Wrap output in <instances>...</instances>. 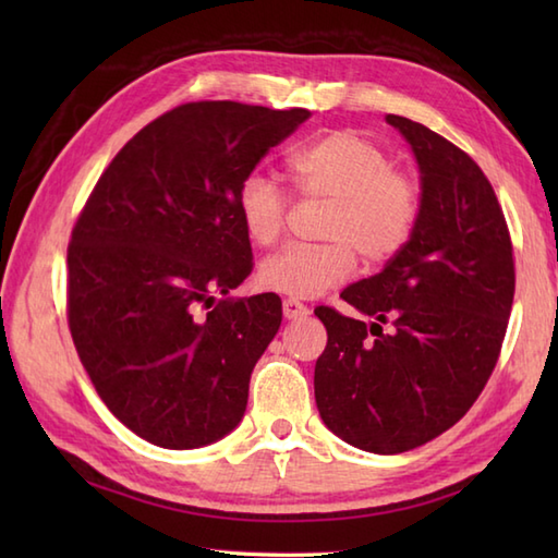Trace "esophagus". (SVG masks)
<instances>
[{"label": "esophagus", "instance_id": "34e87169", "mask_svg": "<svg viewBox=\"0 0 558 558\" xmlns=\"http://www.w3.org/2000/svg\"><path fill=\"white\" fill-rule=\"evenodd\" d=\"M282 314H286V318H304L306 314H310V310H306L302 302L288 298V300H282Z\"/></svg>", "mask_w": 558, "mask_h": 558}]
</instances>
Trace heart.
Instances as JSON below:
<instances>
[{
    "label": "heart",
    "instance_id": "heart-1",
    "mask_svg": "<svg viewBox=\"0 0 558 558\" xmlns=\"http://www.w3.org/2000/svg\"><path fill=\"white\" fill-rule=\"evenodd\" d=\"M304 198L326 201L322 225L326 244H292L258 268L260 286L288 298H316L340 286L354 268L393 258L417 228L422 189L412 174L396 170L393 158L357 132H330L298 148L288 160ZM236 208L248 240L276 244L288 225L290 196L268 174L244 177Z\"/></svg>",
    "mask_w": 558,
    "mask_h": 558
}]
</instances>
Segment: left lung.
I'll use <instances>...</instances> for the list:
<instances>
[{
  "mask_svg": "<svg viewBox=\"0 0 558 558\" xmlns=\"http://www.w3.org/2000/svg\"><path fill=\"white\" fill-rule=\"evenodd\" d=\"M386 120L420 162V222L381 272L340 292L372 324L314 310L328 330L314 396L342 441L393 456L450 429L487 386L511 316L515 260L480 165L420 122Z\"/></svg>",
  "mask_w": 558,
  "mask_h": 558,
  "instance_id": "obj_1",
  "label": "left lung"
}]
</instances>
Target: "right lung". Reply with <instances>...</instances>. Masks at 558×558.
Returning a JSON list of instances; mask_svg holds the SVG:
<instances>
[{
  "instance_id": "right-lung-1",
  "label": "right lung",
  "mask_w": 558,
  "mask_h": 558,
  "mask_svg": "<svg viewBox=\"0 0 558 558\" xmlns=\"http://www.w3.org/2000/svg\"><path fill=\"white\" fill-rule=\"evenodd\" d=\"M310 117L180 105L126 141L78 213L66 248L71 338L105 405L150 444L198 448L242 420L282 304L272 292L228 298L254 268L236 194Z\"/></svg>"
}]
</instances>
